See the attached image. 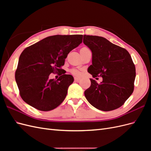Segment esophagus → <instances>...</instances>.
Here are the masks:
<instances>
[{
	"label": "esophagus",
	"instance_id": "34e87169",
	"mask_svg": "<svg viewBox=\"0 0 151 151\" xmlns=\"http://www.w3.org/2000/svg\"><path fill=\"white\" fill-rule=\"evenodd\" d=\"M80 78L79 77H74V80H75V81H77V82H78V81H80Z\"/></svg>",
	"mask_w": 151,
	"mask_h": 151
}]
</instances>
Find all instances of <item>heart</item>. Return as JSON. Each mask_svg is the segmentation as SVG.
Segmentation results:
<instances>
[{"label": "heart", "instance_id": "heart-1", "mask_svg": "<svg viewBox=\"0 0 151 151\" xmlns=\"http://www.w3.org/2000/svg\"><path fill=\"white\" fill-rule=\"evenodd\" d=\"M81 49H88V48H87V47H83V48H82ZM71 72L73 74L76 75V76H77V75H79V72L78 70H76V69H73V70H71Z\"/></svg>", "mask_w": 151, "mask_h": 151}]
</instances>
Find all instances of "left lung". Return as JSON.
I'll return each mask as SVG.
<instances>
[{"label": "left lung", "mask_w": 151, "mask_h": 151, "mask_svg": "<svg viewBox=\"0 0 151 151\" xmlns=\"http://www.w3.org/2000/svg\"><path fill=\"white\" fill-rule=\"evenodd\" d=\"M83 42L92 52V65L88 71L100 76V84L93 79L84 91L88 102L99 110L108 111L122 106L134 89L135 67L127 50L101 36L84 35Z\"/></svg>", "instance_id": "8db88e82"}]
</instances>
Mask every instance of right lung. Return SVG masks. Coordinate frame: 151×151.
<instances>
[{
  "mask_svg": "<svg viewBox=\"0 0 151 151\" xmlns=\"http://www.w3.org/2000/svg\"><path fill=\"white\" fill-rule=\"evenodd\" d=\"M83 36H48L23 50L19 58L15 79L24 102L38 110L47 111L63 101L74 77L61 74L55 81L49 79V76L61 70L67 55L82 43Z\"/></svg>",
  "mask_w": 151,
  "mask_h": 151,
  "instance_id": "obj_1",
  "label": "right lung"
}]
</instances>
